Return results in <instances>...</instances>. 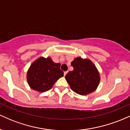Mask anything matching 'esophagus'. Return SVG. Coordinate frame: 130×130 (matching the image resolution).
<instances>
[{
    "label": "esophagus",
    "mask_w": 130,
    "mask_h": 130,
    "mask_svg": "<svg viewBox=\"0 0 130 130\" xmlns=\"http://www.w3.org/2000/svg\"><path fill=\"white\" fill-rule=\"evenodd\" d=\"M67 73H68V71H65V72H64V76H65V75H66V74H67Z\"/></svg>",
    "instance_id": "esophagus-1"
}]
</instances>
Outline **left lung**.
<instances>
[{
    "mask_svg": "<svg viewBox=\"0 0 130 130\" xmlns=\"http://www.w3.org/2000/svg\"><path fill=\"white\" fill-rule=\"evenodd\" d=\"M71 65L73 70L68 72L65 77L74 92L84 95L96 90L100 83V75L90 60L77 57Z\"/></svg>",
    "mask_w": 130,
    "mask_h": 130,
    "instance_id": "obj_1",
    "label": "left lung"
}]
</instances>
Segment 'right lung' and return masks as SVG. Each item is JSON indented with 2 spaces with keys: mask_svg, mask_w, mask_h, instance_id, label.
<instances>
[{
  "mask_svg": "<svg viewBox=\"0 0 130 130\" xmlns=\"http://www.w3.org/2000/svg\"><path fill=\"white\" fill-rule=\"evenodd\" d=\"M63 76L60 63H54L50 57H40L30 65L27 79L32 89L43 92L51 89L57 80Z\"/></svg>",
  "mask_w": 130,
  "mask_h": 130,
  "instance_id": "1",
  "label": "right lung"
}]
</instances>
